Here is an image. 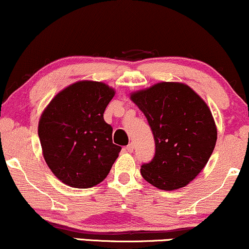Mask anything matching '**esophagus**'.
<instances>
[{
	"mask_svg": "<svg viewBox=\"0 0 249 249\" xmlns=\"http://www.w3.org/2000/svg\"><path fill=\"white\" fill-rule=\"evenodd\" d=\"M125 149H127L128 153H133V151H134V143L133 142L129 143V144H128L127 147H125Z\"/></svg>",
	"mask_w": 249,
	"mask_h": 249,
	"instance_id": "1",
	"label": "esophagus"
}]
</instances>
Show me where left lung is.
Segmentation results:
<instances>
[{"label": "left lung", "mask_w": 249, "mask_h": 249, "mask_svg": "<svg viewBox=\"0 0 249 249\" xmlns=\"http://www.w3.org/2000/svg\"><path fill=\"white\" fill-rule=\"evenodd\" d=\"M155 140V155L141 166L142 177L160 190L185 186L203 170L217 142L212 113L195 90L179 83H160L133 93Z\"/></svg>", "instance_id": "left-lung-1"}]
</instances>
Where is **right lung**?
<instances>
[{"label": "right lung", "mask_w": 249, "mask_h": 249, "mask_svg": "<svg viewBox=\"0 0 249 249\" xmlns=\"http://www.w3.org/2000/svg\"><path fill=\"white\" fill-rule=\"evenodd\" d=\"M113 89L98 81H78L52 99L40 116L38 136L46 164L66 185L87 189L109 174L121 147L113 143L104 120Z\"/></svg>", "instance_id": "1"}]
</instances>
